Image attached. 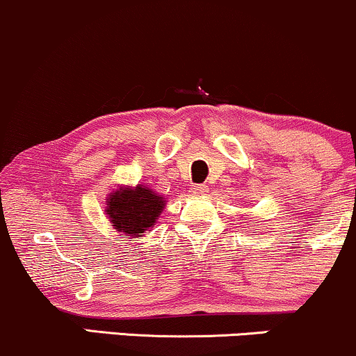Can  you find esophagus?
<instances>
[{"instance_id": "obj_1", "label": "esophagus", "mask_w": 356, "mask_h": 356, "mask_svg": "<svg viewBox=\"0 0 356 356\" xmlns=\"http://www.w3.org/2000/svg\"><path fill=\"white\" fill-rule=\"evenodd\" d=\"M191 193L196 194V196H201V194L208 193V186H204V184H194L193 187H191Z\"/></svg>"}]
</instances>
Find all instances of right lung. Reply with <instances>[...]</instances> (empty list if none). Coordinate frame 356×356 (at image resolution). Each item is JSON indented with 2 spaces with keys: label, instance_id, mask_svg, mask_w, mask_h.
<instances>
[{
  "label": "right lung",
  "instance_id": "right-lung-1",
  "mask_svg": "<svg viewBox=\"0 0 356 356\" xmlns=\"http://www.w3.org/2000/svg\"><path fill=\"white\" fill-rule=\"evenodd\" d=\"M163 204V197L157 196L145 186H136L135 189L120 187L116 193L109 194L106 214L116 232L138 236L154 226Z\"/></svg>",
  "mask_w": 356,
  "mask_h": 356
}]
</instances>
